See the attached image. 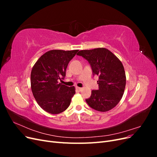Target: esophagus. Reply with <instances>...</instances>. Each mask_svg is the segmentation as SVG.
I'll return each instance as SVG.
<instances>
[{
	"label": "esophagus",
	"instance_id": "1",
	"mask_svg": "<svg viewBox=\"0 0 157 157\" xmlns=\"http://www.w3.org/2000/svg\"><path fill=\"white\" fill-rule=\"evenodd\" d=\"M76 89H77V90H78V91H81V90H82V88H80V87H78V86H77V87H76Z\"/></svg>",
	"mask_w": 157,
	"mask_h": 157
}]
</instances>
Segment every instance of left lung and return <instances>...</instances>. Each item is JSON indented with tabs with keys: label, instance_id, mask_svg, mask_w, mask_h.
Returning <instances> with one entry per match:
<instances>
[{
	"label": "left lung",
	"instance_id": "8db88e82",
	"mask_svg": "<svg viewBox=\"0 0 157 157\" xmlns=\"http://www.w3.org/2000/svg\"><path fill=\"white\" fill-rule=\"evenodd\" d=\"M77 55L88 61L93 75L99 77V89L92 90L86 103L98 111L111 110L120 101L125 89L126 75L121 61L104 48L80 50Z\"/></svg>",
	"mask_w": 157,
	"mask_h": 157
}]
</instances>
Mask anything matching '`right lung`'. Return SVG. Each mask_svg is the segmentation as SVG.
<instances>
[{"label":"right lung","instance_id":"right-lung-1","mask_svg":"<svg viewBox=\"0 0 157 157\" xmlns=\"http://www.w3.org/2000/svg\"><path fill=\"white\" fill-rule=\"evenodd\" d=\"M78 51H48L33 66L31 73L32 92L37 103L45 111L59 114L69 106L75 94V87L67 86L58 81L64 79L69 61Z\"/></svg>","mask_w":157,"mask_h":157}]
</instances>
